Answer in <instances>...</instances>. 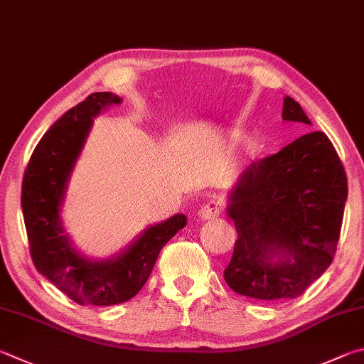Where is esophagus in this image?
<instances>
[{
  "mask_svg": "<svg viewBox=\"0 0 364 364\" xmlns=\"http://www.w3.org/2000/svg\"><path fill=\"white\" fill-rule=\"evenodd\" d=\"M223 202L220 199H210L205 202L200 210H199V216L202 220H213V218H218L223 211Z\"/></svg>",
  "mask_w": 364,
  "mask_h": 364,
  "instance_id": "obj_1",
  "label": "esophagus"
}]
</instances>
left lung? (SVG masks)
Segmentation results:
<instances>
[{"mask_svg": "<svg viewBox=\"0 0 364 364\" xmlns=\"http://www.w3.org/2000/svg\"><path fill=\"white\" fill-rule=\"evenodd\" d=\"M282 116L312 125L291 97ZM347 193L346 168L323 132L248 165L229 197L239 235L224 269L229 288L259 301L301 296L333 262Z\"/></svg>", "mask_w": 364, "mask_h": 364, "instance_id": "8db88e82", "label": "left lung"}]
</instances>
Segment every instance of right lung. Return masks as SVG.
Masks as SVG:
<instances>
[{
  "mask_svg": "<svg viewBox=\"0 0 364 364\" xmlns=\"http://www.w3.org/2000/svg\"><path fill=\"white\" fill-rule=\"evenodd\" d=\"M119 103L114 94L95 92L73 107L43 135L23 173L22 211L33 264L81 306H114L132 299L149 279L165 243L186 224L184 215L171 216L144 230L121 256L102 262L85 259L63 235L60 203L92 117Z\"/></svg>",
  "mask_w": 364,
  "mask_h": 364,
  "instance_id": "add662e5",
  "label": "right lung"
}]
</instances>
